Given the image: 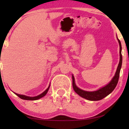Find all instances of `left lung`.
I'll list each match as a JSON object with an SVG mask.
<instances>
[{"instance_id":"left-lung-1","label":"left lung","mask_w":129,"mask_h":129,"mask_svg":"<svg viewBox=\"0 0 129 129\" xmlns=\"http://www.w3.org/2000/svg\"><path fill=\"white\" fill-rule=\"evenodd\" d=\"M118 42H119L120 46V61L119 65L117 66V70H116L115 75L114 77H113L112 80L107 85H106L104 87L100 88V89L96 91H87L83 90H82L77 87L75 84V78L73 76H72V79H73V83L72 85L74 90L77 94L82 97L83 98L86 99L91 100V101H98L103 99L105 97H106L107 95H109L113 91V90L115 89L116 86H117V84L119 81L120 72L121 68V64H122V55H121V42L120 40L117 38Z\"/></svg>"}]
</instances>
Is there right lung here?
I'll use <instances>...</instances> for the list:
<instances>
[{
  "label": "right lung",
  "mask_w": 129,
  "mask_h": 129,
  "mask_svg": "<svg viewBox=\"0 0 129 129\" xmlns=\"http://www.w3.org/2000/svg\"><path fill=\"white\" fill-rule=\"evenodd\" d=\"M49 87H50V85L49 86V87H47V89L45 91H43V93H42V94H40L39 95H38V96H35V97H29V96H25V95H23V94H17V93H14L15 94H16L17 96L19 97L20 99H23V100H38L39 99L43 98V96H45L46 94H47V91H48L49 89Z\"/></svg>",
  "instance_id": "1"
}]
</instances>
